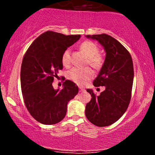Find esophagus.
<instances>
[{
	"label": "esophagus",
	"mask_w": 155,
	"mask_h": 155,
	"mask_svg": "<svg viewBox=\"0 0 155 155\" xmlns=\"http://www.w3.org/2000/svg\"><path fill=\"white\" fill-rule=\"evenodd\" d=\"M84 91V90L82 87H79V92H82Z\"/></svg>",
	"instance_id": "1"
}]
</instances>
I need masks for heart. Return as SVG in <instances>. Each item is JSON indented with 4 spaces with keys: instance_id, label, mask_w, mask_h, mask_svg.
I'll return each instance as SVG.
<instances>
[{
    "instance_id": "obj_1",
    "label": "heart",
    "mask_w": 155,
    "mask_h": 155,
    "mask_svg": "<svg viewBox=\"0 0 155 155\" xmlns=\"http://www.w3.org/2000/svg\"><path fill=\"white\" fill-rule=\"evenodd\" d=\"M80 49L88 57L87 63L93 68L100 69L104 63V58L99 54V48L94 42L86 41L80 45ZM62 63L64 66L68 67L71 65V49H67L62 54ZM93 72L89 68H73L68 72V78L77 84H83L87 80L92 79Z\"/></svg>"
}]
</instances>
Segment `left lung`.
<instances>
[{
	"label": "left lung",
	"instance_id": "obj_1",
	"mask_svg": "<svg viewBox=\"0 0 155 155\" xmlns=\"http://www.w3.org/2000/svg\"><path fill=\"white\" fill-rule=\"evenodd\" d=\"M87 37L98 41L106 54L93 81L94 86H104L105 90L97 96L92 90H87L92 99L86 105L85 115L95 125L106 127L116 122L130 102L134 77L133 60L127 49L111 35L103 33Z\"/></svg>",
	"mask_w": 155,
	"mask_h": 155
}]
</instances>
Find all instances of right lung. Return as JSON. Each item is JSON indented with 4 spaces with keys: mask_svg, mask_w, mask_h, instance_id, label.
<instances>
[{
    "mask_svg": "<svg viewBox=\"0 0 155 155\" xmlns=\"http://www.w3.org/2000/svg\"><path fill=\"white\" fill-rule=\"evenodd\" d=\"M80 37L47 31L31 44L23 57L20 72L23 100L31 116L40 123L54 124L63 120L68 103L79 92L77 85L70 80L64 81L61 90H54L52 82L63 69V51Z\"/></svg>",
    "mask_w": 155,
    "mask_h": 155,
    "instance_id": "right-lung-1",
    "label": "right lung"
}]
</instances>
